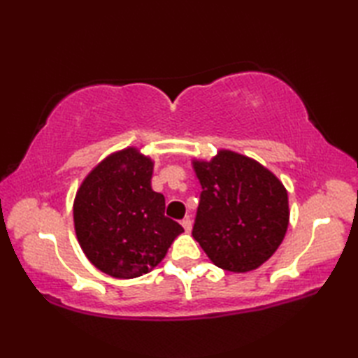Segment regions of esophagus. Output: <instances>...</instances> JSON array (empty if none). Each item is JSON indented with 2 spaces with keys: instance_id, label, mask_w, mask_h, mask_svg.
Returning a JSON list of instances; mask_svg holds the SVG:
<instances>
[{
  "instance_id": "34e87169",
  "label": "esophagus",
  "mask_w": 358,
  "mask_h": 358,
  "mask_svg": "<svg viewBox=\"0 0 358 358\" xmlns=\"http://www.w3.org/2000/svg\"><path fill=\"white\" fill-rule=\"evenodd\" d=\"M181 224H183L186 232H191L192 231V220L191 218H185L183 222H181Z\"/></svg>"
}]
</instances>
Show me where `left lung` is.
<instances>
[{
	"label": "left lung",
	"mask_w": 358,
	"mask_h": 358,
	"mask_svg": "<svg viewBox=\"0 0 358 358\" xmlns=\"http://www.w3.org/2000/svg\"><path fill=\"white\" fill-rule=\"evenodd\" d=\"M201 183L194 238L218 268L257 269L275 252L289 223L287 192L254 159L220 150L194 163Z\"/></svg>",
	"instance_id": "8db88e82"
}]
</instances>
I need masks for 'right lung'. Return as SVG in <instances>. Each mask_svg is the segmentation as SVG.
I'll use <instances>...</instances> for the list:
<instances>
[{
  "label": "right lung",
  "mask_w": 358,
  "mask_h": 358,
  "mask_svg": "<svg viewBox=\"0 0 358 358\" xmlns=\"http://www.w3.org/2000/svg\"><path fill=\"white\" fill-rule=\"evenodd\" d=\"M152 167L138 150L124 149L98 164L75 196L80 246L90 263L110 277L148 273L185 231L164 215V196L150 189Z\"/></svg>",
  "instance_id": "right-lung-1"
}]
</instances>
